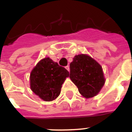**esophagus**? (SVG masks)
<instances>
[{
    "label": "esophagus",
    "mask_w": 132,
    "mask_h": 132,
    "mask_svg": "<svg viewBox=\"0 0 132 132\" xmlns=\"http://www.w3.org/2000/svg\"><path fill=\"white\" fill-rule=\"evenodd\" d=\"M65 69H67V71H70L69 66H68V65H67V66H66V67H65Z\"/></svg>",
    "instance_id": "1"
}]
</instances>
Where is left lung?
Here are the masks:
<instances>
[{
	"instance_id": "left-lung-1",
	"label": "left lung",
	"mask_w": 132,
	"mask_h": 132,
	"mask_svg": "<svg viewBox=\"0 0 132 132\" xmlns=\"http://www.w3.org/2000/svg\"><path fill=\"white\" fill-rule=\"evenodd\" d=\"M69 77L86 98L96 96L105 82L101 65L85 54L75 56L70 63Z\"/></svg>"
}]
</instances>
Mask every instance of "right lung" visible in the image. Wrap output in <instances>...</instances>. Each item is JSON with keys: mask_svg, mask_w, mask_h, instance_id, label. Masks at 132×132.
Returning a JSON list of instances; mask_svg holds the SVG:
<instances>
[{"mask_svg": "<svg viewBox=\"0 0 132 132\" xmlns=\"http://www.w3.org/2000/svg\"><path fill=\"white\" fill-rule=\"evenodd\" d=\"M69 73L50 57L39 61L30 74V88L36 95L45 101H52L61 93Z\"/></svg>", "mask_w": 132, "mask_h": 132, "instance_id": "1", "label": "right lung"}]
</instances>
